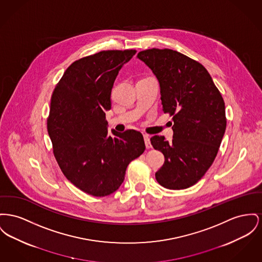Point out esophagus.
<instances>
[{"label": "esophagus", "mask_w": 262, "mask_h": 262, "mask_svg": "<svg viewBox=\"0 0 262 262\" xmlns=\"http://www.w3.org/2000/svg\"><path fill=\"white\" fill-rule=\"evenodd\" d=\"M143 139H144V142H145V146L146 148H151V144H150V139L148 135H143Z\"/></svg>", "instance_id": "esophagus-1"}]
</instances>
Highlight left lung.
<instances>
[{"label":"left lung","instance_id":"obj_1","mask_svg":"<svg viewBox=\"0 0 262 262\" xmlns=\"http://www.w3.org/2000/svg\"><path fill=\"white\" fill-rule=\"evenodd\" d=\"M158 79L164 114L173 117V139L154 136V149L164 155L155 173L161 186L181 190L196 184L211 167L227 126L224 99L207 69L198 61L168 49L139 52Z\"/></svg>","mask_w":262,"mask_h":262}]
</instances>
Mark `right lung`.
<instances>
[{
  "label": "right lung",
  "instance_id": "add662e5",
  "mask_svg": "<svg viewBox=\"0 0 262 262\" xmlns=\"http://www.w3.org/2000/svg\"><path fill=\"white\" fill-rule=\"evenodd\" d=\"M136 52L103 50L78 59L51 96L47 132L54 157L72 184L95 197L117 191L129 162L145 149L142 135L135 129L108 135L105 114L116 77Z\"/></svg>",
  "mask_w": 262,
  "mask_h": 262
}]
</instances>
